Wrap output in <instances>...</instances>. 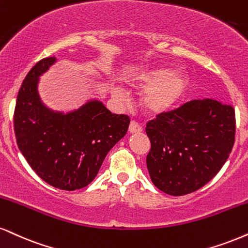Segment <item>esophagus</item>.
I'll use <instances>...</instances> for the list:
<instances>
[{"label": "esophagus", "instance_id": "1", "mask_svg": "<svg viewBox=\"0 0 248 248\" xmlns=\"http://www.w3.org/2000/svg\"><path fill=\"white\" fill-rule=\"evenodd\" d=\"M142 131V127L140 126V125L137 123V122H134V121H132L130 123V126H129V132L130 133H139V132H141Z\"/></svg>", "mask_w": 248, "mask_h": 248}]
</instances>
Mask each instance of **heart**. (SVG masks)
<instances>
[{"mask_svg": "<svg viewBox=\"0 0 248 248\" xmlns=\"http://www.w3.org/2000/svg\"><path fill=\"white\" fill-rule=\"evenodd\" d=\"M125 80L131 86L145 87L140 94V107L146 114L156 116L172 109L189 88L187 76L177 73L164 66L136 65L129 70ZM116 99L125 100L126 95L122 88L114 87Z\"/></svg>", "mask_w": 248, "mask_h": 248, "instance_id": "b5f03b06", "label": "heart"}]
</instances>
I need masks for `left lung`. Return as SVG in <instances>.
<instances>
[{
	"label": "left lung",
	"instance_id": "obj_1",
	"mask_svg": "<svg viewBox=\"0 0 248 248\" xmlns=\"http://www.w3.org/2000/svg\"><path fill=\"white\" fill-rule=\"evenodd\" d=\"M147 169L164 193L185 195L217 175L234 143V109L213 99L192 100L146 126Z\"/></svg>",
	"mask_w": 248,
	"mask_h": 248
}]
</instances>
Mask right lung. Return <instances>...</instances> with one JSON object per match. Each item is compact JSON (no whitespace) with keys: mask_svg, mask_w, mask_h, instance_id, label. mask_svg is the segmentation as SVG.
Returning <instances> with one entry per match:
<instances>
[{"mask_svg":"<svg viewBox=\"0 0 248 248\" xmlns=\"http://www.w3.org/2000/svg\"><path fill=\"white\" fill-rule=\"evenodd\" d=\"M56 57L39 61L18 92L14 115L17 145L42 180L64 191L93 182L110 149L126 134L130 118L111 114L99 100L69 112L55 111L39 95L40 76Z\"/></svg>","mask_w":248,"mask_h":248,"instance_id":"1","label":"right lung"}]
</instances>
